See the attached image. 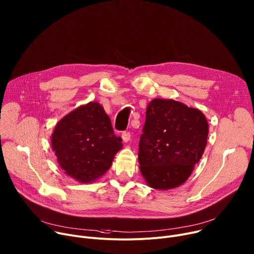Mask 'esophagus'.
Listing matches in <instances>:
<instances>
[{
    "mask_svg": "<svg viewBox=\"0 0 254 254\" xmlns=\"http://www.w3.org/2000/svg\"><path fill=\"white\" fill-rule=\"evenodd\" d=\"M122 139H123V141L125 143H127L129 141V139H130V133L128 131H124L122 133Z\"/></svg>",
    "mask_w": 254,
    "mask_h": 254,
    "instance_id": "obj_1",
    "label": "esophagus"
}]
</instances>
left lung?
Instances as JSON below:
<instances>
[{
	"instance_id": "8db88e82",
	"label": "left lung",
	"mask_w": 254,
	"mask_h": 254,
	"mask_svg": "<svg viewBox=\"0 0 254 254\" xmlns=\"http://www.w3.org/2000/svg\"><path fill=\"white\" fill-rule=\"evenodd\" d=\"M209 126L204 115L172 99L152 100L139 143L140 170L155 190L179 187L204 151Z\"/></svg>"
}]
</instances>
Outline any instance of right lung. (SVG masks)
Wrapping results in <instances>:
<instances>
[{"mask_svg":"<svg viewBox=\"0 0 254 254\" xmlns=\"http://www.w3.org/2000/svg\"><path fill=\"white\" fill-rule=\"evenodd\" d=\"M122 141L97 102H89L66 114L52 135L60 166L82 183L94 181L110 168L114 155L123 148Z\"/></svg>","mask_w":254,"mask_h":254,"instance_id":"add662e5","label":"right lung"}]
</instances>
